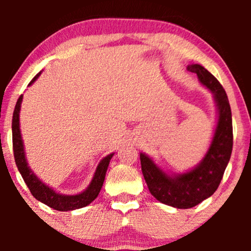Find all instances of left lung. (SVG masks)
I'll list each match as a JSON object with an SVG mask.
<instances>
[{
    "instance_id": "8db88e82",
    "label": "left lung",
    "mask_w": 251,
    "mask_h": 251,
    "mask_svg": "<svg viewBox=\"0 0 251 251\" xmlns=\"http://www.w3.org/2000/svg\"><path fill=\"white\" fill-rule=\"evenodd\" d=\"M201 83L214 94L217 107V125L210 148L196 168L184 174L170 176L145 153H140L143 176L157 201L177 209H190L214 195L220 185L232 151V119L227 96L216 77L203 66L190 65Z\"/></svg>"
}]
</instances>
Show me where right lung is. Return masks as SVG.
<instances>
[{
    "instance_id": "right-lung-1",
    "label": "right lung",
    "mask_w": 251,
    "mask_h": 251,
    "mask_svg": "<svg viewBox=\"0 0 251 251\" xmlns=\"http://www.w3.org/2000/svg\"><path fill=\"white\" fill-rule=\"evenodd\" d=\"M40 74H41V72L34 76V79L31 80L28 86H30L31 83L35 81L37 77L40 76ZM22 99H24V96H20L13 114V124H11V131H13V150L17 169H19L20 174H21L22 178H24L25 183L27 184L31 195L37 201H42L43 204L48 205L50 208L59 210V211H71V210L87 206L99 195L100 190L102 188L103 180H105V176L106 171H107L109 160H111V158L113 157L114 153L106 155L101 162L99 163V165L97 166L96 172H94L93 178H92L88 188L85 191L72 196L61 195L59 192L54 191L53 189L46 185L42 180H40L37 178V176L28 166L27 159H25L24 142H22L21 129H20V109H21Z\"/></svg>"
}]
</instances>
